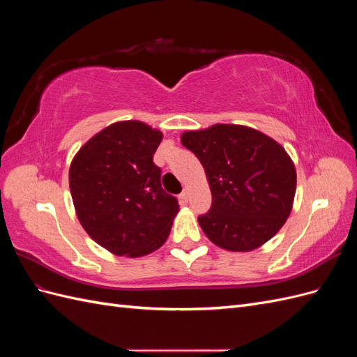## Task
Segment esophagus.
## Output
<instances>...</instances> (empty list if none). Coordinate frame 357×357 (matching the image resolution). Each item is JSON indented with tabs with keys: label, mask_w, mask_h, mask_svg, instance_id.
Wrapping results in <instances>:
<instances>
[{
	"label": "esophagus",
	"mask_w": 357,
	"mask_h": 357,
	"mask_svg": "<svg viewBox=\"0 0 357 357\" xmlns=\"http://www.w3.org/2000/svg\"><path fill=\"white\" fill-rule=\"evenodd\" d=\"M180 201L183 204H186L189 201V190L188 189H183V192L180 193Z\"/></svg>",
	"instance_id": "obj_1"
}]
</instances>
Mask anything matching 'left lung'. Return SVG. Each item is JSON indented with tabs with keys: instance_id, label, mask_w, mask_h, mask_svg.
Here are the masks:
<instances>
[{
	"instance_id": "8db88e82",
	"label": "left lung",
	"mask_w": 357,
	"mask_h": 357,
	"mask_svg": "<svg viewBox=\"0 0 357 357\" xmlns=\"http://www.w3.org/2000/svg\"><path fill=\"white\" fill-rule=\"evenodd\" d=\"M211 190L198 218L208 240L229 252H252L282 229L294 205L296 169L284 147L253 128L218 123L181 134Z\"/></svg>"
}]
</instances>
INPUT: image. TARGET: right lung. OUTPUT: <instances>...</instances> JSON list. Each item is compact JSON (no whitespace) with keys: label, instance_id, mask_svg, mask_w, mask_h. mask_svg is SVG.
<instances>
[{"label":"right lung","instance_id":"obj_1","mask_svg":"<svg viewBox=\"0 0 357 357\" xmlns=\"http://www.w3.org/2000/svg\"><path fill=\"white\" fill-rule=\"evenodd\" d=\"M162 132L143 122L104 128L70 167L75 213L91 238L117 256L152 253L168 238L178 201L160 185L153 155Z\"/></svg>","mask_w":357,"mask_h":357}]
</instances>
